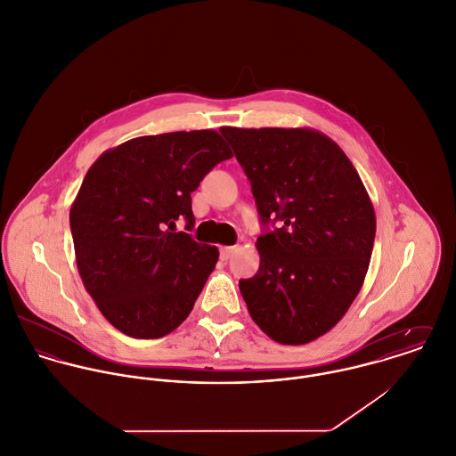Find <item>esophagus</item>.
Returning <instances> with one entry per match:
<instances>
[{
	"label": "esophagus",
	"mask_w": 456,
	"mask_h": 456,
	"mask_svg": "<svg viewBox=\"0 0 456 456\" xmlns=\"http://www.w3.org/2000/svg\"><path fill=\"white\" fill-rule=\"evenodd\" d=\"M233 251H235V248H233V246H224V248H221V251H219L221 260H223V262H228V260L232 258Z\"/></svg>",
	"instance_id": "esophagus-1"
}]
</instances>
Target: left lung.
<instances>
[{
  "label": "left lung",
  "instance_id": "obj_1",
  "mask_svg": "<svg viewBox=\"0 0 456 456\" xmlns=\"http://www.w3.org/2000/svg\"><path fill=\"white\" fill-rule=\"evenodd\" d=\"M221 133L251 182L265 228L256 240L260 269L239 281L240 294L269 338L309 343L343 318L362 287L377 226L371 200L350 159L318 131Z\"/></svg>",
  "mask_w": 456,
  "mask_h": 456
}]
</instances>
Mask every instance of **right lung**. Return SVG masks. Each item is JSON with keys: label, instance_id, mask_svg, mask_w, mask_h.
Returning a JSON list of instances; mask_svg holds the SVG:
<instances>
[{"label": "right lung", "instance_id": "right-lung-1", "mask_svg": "<svg viewBox=\"0 0 456 456\" xmlns=\"http://www.w3.org/2000/svg\"><path fill=\"white\" fill-rule=\"evenodd\" d=\"M233 157L219 133L178 131L129 140L88 169L70 207L76 264L86 292L120 332L155 339L191 313L219 251L192 230L191 192Z\"/></svg>", "mask_w": 456, "mask_h": 456}]
</instances>
